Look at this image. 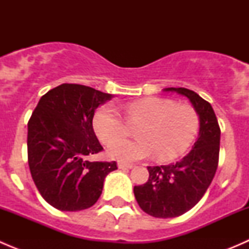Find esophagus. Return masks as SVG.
I'll list each match as a JSON object with an SVG mask.
<instances>
[{"label":"esophagus","instance_id":"34e87169","mask_svg":"<svg viewBox=\"0 0 249 249\" xmlns=\"http://www.w3.org/2000/svg\"><path fill=\"white\" fill-rule=\"evenodd\" d=\"M118 167L122 170H129V169H132V165L131 164H124V162H118Z\"/></svg>","mask_w":249,"mask_h":249}]
</instances>
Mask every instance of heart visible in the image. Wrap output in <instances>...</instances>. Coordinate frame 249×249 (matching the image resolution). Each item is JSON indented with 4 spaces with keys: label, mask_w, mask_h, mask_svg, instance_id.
Wrapping results in <instances>:
<instances>
[{
    "label": "heart",
    "mask_w": 249,
    "mask_h": 249,
    "mask_svg": "<svg viewBox=\"0 0 249 249\" xmlns=\"http://www.w3.org/2000/svg\"><path fill=\"white\" fill-rule=\"evenodd\" d=\"M127 119L140 123L137 141L124 137L126 125L113 106L101 107L94 115L92 125L97 137L108 145V155L123 162H134L157 154L160 161L180 157L196 137L199 114L190 105L176 104L164 97H145L127 105Z\"/></svg>",
    "instance_id": "heart-1"
}]
</instances>
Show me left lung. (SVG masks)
Returning a JSON list of instances; mask_svg holds the SVG:
<instances>
[{"mask_svg": "<svg viewBox=\"0 0 249 249\" xmlns=\"http://www.w3.org/2000/svg\"><path fill=\"white\" fill-rule=\"evenodd\" d=\"M187 97L199 114V137L182 160L148 166L149 178L134 187L140 207L155 218H175L192 210L205 195L218 166L220 129L212 106L185 88H165Z\"/></svg>", "mask_w": 249, "mask_h": 249, "instance_id": "8db88e82", "label": "left lung"}]
</instances>
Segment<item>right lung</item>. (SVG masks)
I'll list each match as a JSON object with an SVG mask.
<instances>
[{
	"instance_id": "obj_1",
	"label": "right lung",
	"mask_w": 249,
	"mask_h": 249,
	"mask_svg": "<svg viewBox=\"0 0 249 249\" xmlns=\"http://www.w3.org/2000/svg\"><path fill=\"white\" fill-rule=\"evenodd\" d=\"M114 95L80 84H61L41 97L27 124L32 179L60 211L87 210L101 196L115 161H91L104 148L92 127L95 109Z\"/></svg>"
}]
</instances>
